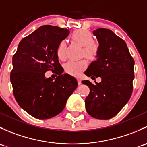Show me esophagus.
<instances>
[{
	"label": "esophagus",
	"instance_id": "obj_1",
	"mask_svg": "<svg viewBox=\"0 0 147 147\" xmlns=\"http://www.w3.org/2000/svg\"><path fill=\"white\" fill-rule=\"evenodd\" d=\"M77 80H78V84H81V80H80V78H77Z\"/></svg>",
	"mask_w": 147,
	"mask_h": 147
}]
</instances>
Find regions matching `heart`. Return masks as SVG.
I'll use <instances>...</instances> for the list:
<instances>
[{
  "label": "heart",
  "instance_id": "1",
  "mask_svg": "<svg viewBox=\"0 0 147 147\" xmlns=\"http://www.w3.org/2000/svg\"><path fill=\"white\" fill-rule=\"evenodd\" d=\"M71 38L75 42L84 47L83 54L90 59H94L98 51V47L94 42V37L90 31L87 30H77L71 35ZM66 42L62 40L59 43L56 50V54L60 60H65L66 57ZM87 67V62L84 60L80 61H69L65 65V70L68 74L72 75H78L81 71L85 69Z\"/></svg>",
  "mask_w": 147,
  "mask_h": 147
}]
</instances>
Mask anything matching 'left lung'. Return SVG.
<instances>
[{"label": "left lung", "mask_w": 147, "mask_h": 147, "mask_svg": "<svg viewBox=\"0 0 147 147\" xmlns=\"http://www.w3.org/2000/svg\"><path fill=\"white\" fill-rule=\"evenodd\" d=\"M99 42L97 60L90 63L84 74L95 84L86 80L82 83L90 88L85 99L87 113L98 119L116 116L128 102L132 93L134 60L126 42L112 30L99 28L93 31Z\"/></svg>", "instance_id": "obj_1"}]
</instances>
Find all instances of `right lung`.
<instances>
[{
    "mask_svg": "<svg viewBox=\"0 0 147 147\" xmlns=\"http://www.w3.org/2000/svg\"><path fill=\"white\" fill-rule=\"evenodd\" d=\"M67 29L43 26L19 43L13 57L10 82L16 102L29 115L39 119L56 116L64 109L69 96L78 87V81L64 71L56 50L68 36ZM55 70V79L45 77Z\"/></svg>",
    "mask_w": 147,
    "mask_h": 147,
    "instance_id": "add662e5",
    "label": "right lung"
}]
</instances>
